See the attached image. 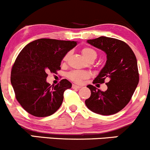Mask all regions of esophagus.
<instances>
[{"instance_id": "34e87169", "label": "esophagus", "mask_w": 150, "mask_h": 150, "mask_svg": "<svg viewBox=\"0 0 150 150\" xmlns=\"http://www.w3.org/2000/svg\"><path fill=\"white\" fill-rule=\"evenodd\" d=\"M72 87H73V89H80L81 88V86H78V85H73V86H72Z\"/></svg>"}]
</instances>
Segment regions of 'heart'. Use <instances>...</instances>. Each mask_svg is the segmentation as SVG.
Masks as SVG:
<instances>
[{"label": "heart", "mask_w": 150, "mask_h": 150, "mask_svg": "<svg viewBox=\"0 0 150 150\" xmlns=\"http://www.w3.org/2000/svg\"><path fill=\"white\" fill-rule=\"evenodd\" d=\"M82 54L85 59L95 60L97 57V52L94 49L91 47H84L82 49ZM70 56V52H68L63 57V61H67ZM90 77V74L87 71L83 70H73L68 73V77L70 80L76 82V83H82L83 80H87Z\"/></svg>", "instance_id": "heart-1"}]
</instances>
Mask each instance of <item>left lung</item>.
Wrapping results in <instances>:
<instances>
[{
    "label": "left lung",
    "instance_id": "left-lung-1",
    "mask_svg": "<svg viewBox=\"0 0 150 150\" xmlns=\"http://www.w3.org/2000/svg\"><path fill=\"white\" fill-rule=\"evenodd\" d=\"M87 43L106 53V63L93 84L106 82L105 92L92 85L87 87L91 96L85 100L89 110L98 114L112 115L121 111L131 99L139 82L135 55L126 43L106 37L87 40Z\"/></svg>",
    "mask_w": 150,
    "mask_h": 150
}]
</instances>
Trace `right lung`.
Segmentation results:
<instances>
[{
    "instance_id": "1",
    "label": "right lung",
    "mask_w": 150,
    "mask_h": 150,
    "mask_svg": "<svg viewBox=\"0 0 150 150\" xmlns=\"http://www.w3.org/2000/svg\"><path fill=\"white\" fill-rule=\"evenodd\" d=\"M76 42L39 39L20 51L11 70L15 97L27 112L37 117L49 116L61 106L63 94L72 84L63 79L56 85L46 82L48 72L56 73L61 63Z\"/></svg>"
}]
</instances>
